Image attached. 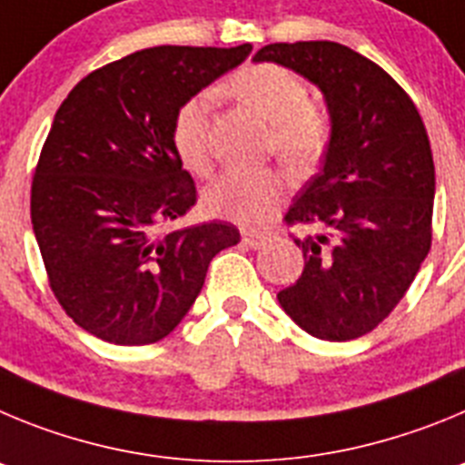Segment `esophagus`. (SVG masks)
Returning a JSON list of instances; mask_svg holds the SVG:
<instances>
[{
  "mask_svg": "<svg viewBox=\"0 0 465 465\" xmlns=\"http://www.w3.org/2000/svg\"><path fill=\"white\" fill-rule=\"evenodd\" d=\"M241 238H242V242H245V245H248V248H262L263 242L269 241V236H266V233H257V232H248V229H242L241 232Z\"/></svg>",
  "mask_w": 465,
  "mask_h": 465,
  "instance_id": "1",
  "label": "esophagus"
}]
</instances>
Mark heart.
<instances>
[{"instance_id":"heart-1","label":"heart","mask_w":465,"mask_h":465,"mask_svg":"<svg viewBox=\"0 0 465 465\" xmlns=\"http://www.w3.org/2000/svg\"><path fill=\"white\" fill-rule=\"evenodd\" d=\"M224 90L236 102L271 124L269 145L292 166L322 160L331 139L324 108L311 102V87L296 71L273 62L238 69ZM211 92H199L178 106L171 120V143L178 160L194 173L211 169ZM287 194L284 178L275 169H229L206 192L213 215L257 227L273 215Z\"/></svg>"}]
</instances>
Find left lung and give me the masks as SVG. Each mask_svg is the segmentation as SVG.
<instances>
[{
	"mask_svg": "<svg viewBox=\"0 0 465 465\" xmlns=\"http://www.w3.org/2000/svg\"><path fill=\"white\" fill-rule=\"evenodd\" d=\"M275 62L315 83L331 115L324 169L299 192L284 223L305 259L278 292L282 311L322 341H352L394 311L430 250L436 166L408 92L382 66L333 41L271 44Z\"/></svg>",
	"mask_w": 465,
	"mask_h": 465,
	"instance_id": "1",
	"label": "left lung"
}]
</instances>
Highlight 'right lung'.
I'll list each match as a JSON object with an SVG mask.
<instances>
[{"instance_id": "obj_1", "label": "right lung", "mask_w": 465, "mask_h": 465, "mask_svg": "<svg viewBox=\"0 0 465 465\" xmlns=\"http://www.w3.org/2000/svg\"><path fill=\"white\" fill-rule=\"evenodd\" d=\"M250 50H139L87 74L57 108L29 211L50 290L92 336L115 345L169 336L213 257L241 241L220 220L157 229L196 203L194 181L171 143L173 113Z\"/></svg>"}]
</instances>
